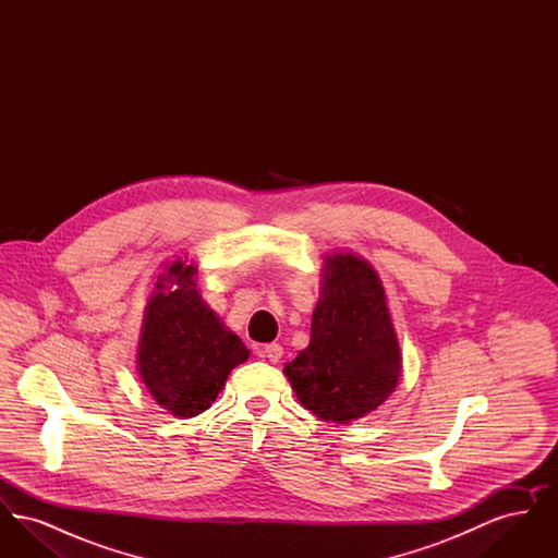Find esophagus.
<instances>
[{
    "mask_svg": "<svg viewBox=\"0 0 558 558\" xmlns=\"http://www.w3.org/2000/svg\"><path fill=\"white\" fill-rule=\"evenodd\" d=\"M282 353H284V351H282V347L278 345V343H269V345H264L259 349V355L267 357V360L274 362V364L282 357Z\"/></svg>",
    "mask_w": 558,
    "mask_h": 558,
    "instance_id": "obj_1",
    "label": "esophagus"
}]
</instances>
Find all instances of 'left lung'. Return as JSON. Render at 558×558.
I'll use <instances>...</instances> for the list:
<instances>
[{
	"label": "left lung",
	"instance_id": "8db88e82",
	"mask_svg": "<svg viewBox=\"0 0 558 558\" xmlns=\"http://www.w3.org/2000/svg\"><path fill=\"white\" fill-rule=\"evenodd\" d=\"M399 371L398 339L376 271L355 255L328 257L312 341L284 366L294 396L322 421L343 425L389 398Z\"/></svg>",
	"mask_w": 558,
	"mask_h": 558
}]
</instances>
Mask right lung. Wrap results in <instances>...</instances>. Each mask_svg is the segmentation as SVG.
<instances>
[{"mask_svg": "<svg viewBox=\"0 0 558 558\" xmlns=\"http://www.w3.org/2000/svg\"><path fill=\"white\" fill-rule=\"evenodd\" d=\"M196 267L175 262L146 305L137 366L150 396L175 416L211 408L228 374L248 357L194 289Z\"/></svg>", "mask_w": 558, "mask_h": 558, "instance_id": "obj_1", "label": "right lung"}]
</instances>
